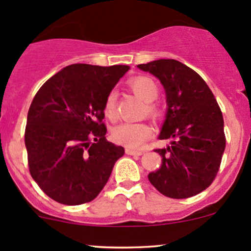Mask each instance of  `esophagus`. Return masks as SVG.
<instances>
[{
  "label": "esophagus",
  "mask_w": 251,
  "mask_h": 251,
  "mask_svg": "<svg viewBox=\"0 0 251 251\" xmlns=\"http://www.w3.org/2000/svg\"><path fill=\"white\" fill-rule=\"evenodd\" d=\"M125 152L127 153V155H137V156H140V155H143V151L133 150V149H130V148H126Z\"/></svg>",
  "instance_id": "obj_1"
}]
</instances>
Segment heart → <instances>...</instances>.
Here are the masks:
<instances>
[{
  "mask_svg": "<svg viewBox=\"0 0 251 251\" xmlns=\"http://www.w3.org/2000/svg\"><path fill=\"white\" fill-rule=\"evenodd\" d=\"M130 87L137 96L149 103L148 112L151 117H158L159 109L156 104L151 103L158 98V85L153 79L147 76L134 77L130 81ZM103 113L108 120L117 119V98L114 93L107 95L103 103ZM152 136V127L147 123H123L114 127L112 137L118 144L127 148H140Z\"/></svg>",
  "mask_w": 251,
  "mask_h": 251,
  "instance_id": "1",
  "label": "heart"
}]
</instances>
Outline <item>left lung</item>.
I'll list each match as a JSON object with an SVG mask.
<instances>
[{"label":"left lung","mask_w":251,"mask_h":251,"mask_svg":"<svg viewBox=\"0 0 251 251\" xmlns=\"http://www.w3.org/2000/svg\"><path fill=\"white\" fill-rule=\"evenodd\" d=\"M138 68L163 84L168 112L158 138L172 140L155 150L162 164L149 181L168 198L194 197L213 182L225 150L219 104L202 77L178 60L158 59Z\"/></svg>","instance_id":"1"}]
</instances>
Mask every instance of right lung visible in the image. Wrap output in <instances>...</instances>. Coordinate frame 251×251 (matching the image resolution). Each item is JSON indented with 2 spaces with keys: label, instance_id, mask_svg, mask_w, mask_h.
Wrapping results in <instances>:
<instances>
[{
  "label": "right lung",
  "instance_id": "add662e5",
  "mask_svg": "<svg viewBox=\"0 0 251 251\" xmlns=\"http://www.w3.org/2000/svg\"><path fill=\"white\" fill-rule=\"evenodd\" d=\"M128 65L73 64L48 79L27 115L25 145L33 180L54 201L94 200L123 147L107 142L103 103Z\"/></svg>",
  "mask_w": 251,
  "mask_h": 251
}]
</instances>
